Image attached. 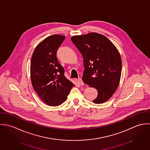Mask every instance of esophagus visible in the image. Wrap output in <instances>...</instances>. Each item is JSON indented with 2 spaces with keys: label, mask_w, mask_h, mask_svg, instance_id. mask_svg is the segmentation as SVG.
I'll use <instances>...</instances> for the list:
<instances>
[{
  "label": "esophagus",
  "mask_w": 150,
  "mask_h": 150,
  "mask_svg": "<svg viewBox=\"0 0 150 150\" xmlns=\"http://www.w3.org/2000/svg\"><path fill=\"white\" fill-rule=\"evenodd\" d=\"M77 82H78V83H79L80 85H81V86H83V85H84V83H83V80H82V79H81V78H79V79H77Z\"/></svg>",
  "instance_id": "34e87169"
}]
</instances>
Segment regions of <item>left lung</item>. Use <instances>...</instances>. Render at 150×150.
<instances>
[{"mask_svg": "<svg viewBox=\"0 0 150 150\" xmlns=\"http://www.w3.org/2000/svg\"><path fill=\"white\" fill-rule=\"evenodd\" d=\"M71 40L83 57V81L98 90L93 103L106 102L120 81L122 61L118 50L106 36L98 33L74 36Z\"/></svg>", "mask_w": 150, "mask_h": 150, "instance_id": "left-lung-1", "label": "left lung"}]
</instances>
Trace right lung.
I'll return each instance as SVG.
<instances>
[{
	"instance_id": "add662e5",
	"label": "right lung",
	"mask_w": 150,
	"mask_h": 150,
	"mask_svg": "<svg viewBox=\"0 0 150 150\" xmlns=\"http://www.w3.org/2000/svg\"><path fill=\"white\" fill-rule=\"evenodd\" d=\"M65 36L54 35L39 43L33 52L30 62V79L34 90L43 102L57 106L66 100L74 84L64 75L57 51Z\"/></svg>"
}]
</instances>
